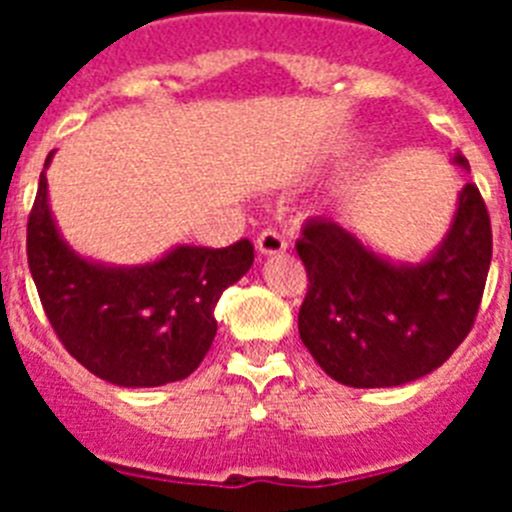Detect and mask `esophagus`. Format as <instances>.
I'll use <instances>...</instances> for the list:
<instances>
[{"instance_id":"34e87169","label":"esophagus","mask_w":512,"mask_h":512,"mask_svg":"<svg viewBox=\"0 0 512 512\" xmlns=\"http://www.w3.org/2000/svg\"><path fill=\"white\" fill-rule=\"evenodd\" d=\"M256 248H259V253H264V256H274V253L287 251V241H284V235L279 233V230L266 228L261 230L259 238H256Z\"/></svg>"}]
</instances>
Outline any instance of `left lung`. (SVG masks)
Wrapping results in <instances>:
<instances>
[{"label": "left lung", "mask_w": 512, "mask_h": 512, "mask_svg": "<svg viewBox=\"0 0 512 512\" xmlns=\"http://www.w3.org/2000/svg\"><path fill=\"white\" fill-rule=\"evenodd\" d=\"M454 161L469 166L461 153ZM297 253L307 271L297 328L312 359L348 387H397L469 336L490 271V212L467 184L443 246L418 266L379 259L328 217L302 225Z\"/></svg>", "instance_id": "left-lung-1"}]
</instances>
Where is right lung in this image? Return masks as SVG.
Segmentation results:
<instances>
[{
  "mask_svg": "<svg viewBox=\"0 0 512 512\" xmlns=\"http://www.w3.org/2000/svg\"><path fill=\"white\" fill-rule=\"evenodd\" d=\"M27 264L58 341L81 366L120 387H161L202 364L217 300L251 269L253 243L179 246L133 269L92 264L61 241L43 171L27 217Z\"/></svg>",
  "mask_w": 512,
  "mask_h": 512,
  "instance_id": "add662e5",
  "label": "right lung"
}]
</instances>
